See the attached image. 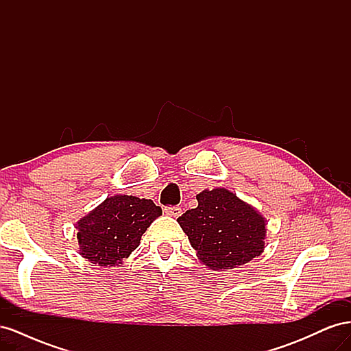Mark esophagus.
Returning a JSON list of instances; mask_svg holds the SVG:
<instances>
[{
	"mask_svg": "<svg viewBox=\"0 0 351 351\" xmlns=\"http://www.w3.org/2000/svg\"><path fill=\"white\" fill-rule=\"evenodd\" d=\"M164 210H165L167 215L174 217V218L182 215V208H180V206H165Z\"/></svg>",
	"mask_w": 351,
	"mask_h": 351,
	"instance_id": "34e87169",
	"label": "esophagus"
}]
</instances>
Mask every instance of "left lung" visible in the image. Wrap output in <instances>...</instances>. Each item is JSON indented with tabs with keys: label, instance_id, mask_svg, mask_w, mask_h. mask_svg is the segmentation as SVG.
Here are the masks:
<instances>
[{
	"label": "left lung",
	"instance_id": "left-lung-1",
	"mask_svg": "<svg viewBox=\"0 0 351 351\" xmlns=\"http://www.w3.org/2000/svg\"><path fill=\"white\" fill-rule=\"evenodd\" d=\"M199 205L178 217L199 259L212 269H232L259 256L267 222L227 189L204 190Z\"/></svg>",
	"mask_w": 351,
	"mask_h": 351
}]
</instances>
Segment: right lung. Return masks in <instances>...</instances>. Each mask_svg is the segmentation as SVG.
I'll list each match as a JSON object with an SVG mask.
<instances>
[{
	"mask_svg": "<svg viewBox=\"0 0 351 351\" xmlns=\"http://www.w3.org/2000/svg\"><path fill=\"white\" fill-rule=\"evenodd\" d=\"M162 214L151 199L107 197L77 222L80 254L99 267H114L139 246L146 228Z\"/></svg>",
	"mask_w": 351,
	"mask_h": 351,
	"instance_id": "obj_1",
	"label": "right lung"
}]
</instances>
